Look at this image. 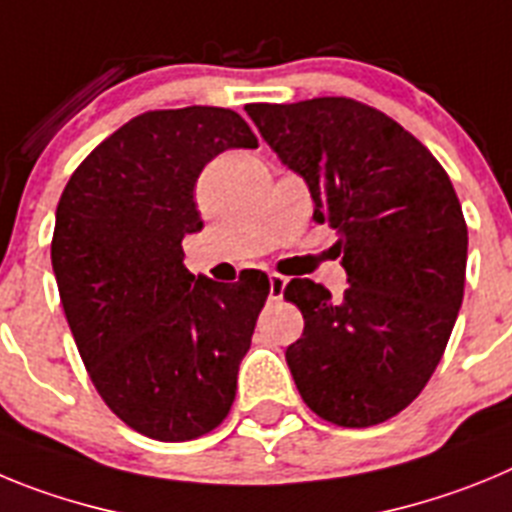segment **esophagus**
I'll use <instances>...</instances> for the list:
<instances>
[{"mask_svg": "<svg viewBox=\"0 0 512 512\" xmlns=\"http://www.w3.org/2000/svg\"><path fill=\"white\" fill-rule=\"evenodd\" d=\"M284 287H287V279L282 274H269V295L271 300H282Z\"/></svg>", "mask_w": 512, "mask_h": 512, "instance_id": "1", "label": "esophagus"}]
</instances>
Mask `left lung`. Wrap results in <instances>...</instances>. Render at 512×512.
Here are the masks:
<instances>
[{"mask_svg":"<svg viewBox=\"0 0 512 512\" xmlns=\"http://www.w3.org/2000/svg\"><path fill=\"white\" fill-rule=\"evenodd\" d=\"M261 138L305 179L312 217L336 228L348 289L292 279L305 318L287 348L312 413L369 428L405 410L436 372L464 297L467 223L433 153L392 117L346 97L246 104Z\"/></svg>","mask_w":512,"mask_h":512,"instance_id":"8db88e82","label":"left lung"}]
</instances>
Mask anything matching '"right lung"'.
Segmentation results:
<instances>
[{"mask_svg": "<svg viewBox=\"0 0 512 512\" xmlns=\"http://www.w3.org/2000/svg\"><path fill=\"white\" fill-rule=\"evenodd\" d=\"M256 146L225 107L146 112L81 161L58 202L51 261L81 361L107 408L156 441L205 436L235 400L269 277H194L182 241L202 230V169Z\"/></svg>", "mask_w": 512, "mask_h": 512, "instance_id": "right-lung-1", "label": "right lung"}]
</instances>
